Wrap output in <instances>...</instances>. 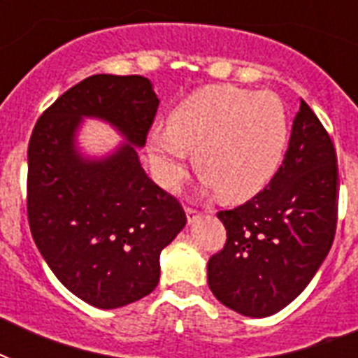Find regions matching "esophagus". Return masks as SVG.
Segmentation results:
<instances>
[{"label":"esophagus","instance_id":"esophagus-1","mask_svg":"<svg viewBox=\"0 0 358 358\" xmlns=\"http://www.w3.org/2000/svg\"><path fill=\"white\" fill-rule=\"evenodd\" d=\"M185 215H187V223H195L196 219L201 217V212L195 208H185Z\"/></svg>","mask_w":358,"mask_h":358}]
</instances>
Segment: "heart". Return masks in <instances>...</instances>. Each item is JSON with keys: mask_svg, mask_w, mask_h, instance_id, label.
<instances>
[{"mask_svg": "<svg viewBox=\"0 0 358 358\" xmlns=\"http://www.w3.org/2000/svg\"><path fill=\"white\" fill-rule=\"evenodd\" d=\"M288 137V113L275 92L213 85L182 100L167 129H152L148 156L157 182L173 189L184 176L187 152H195L202 189L217 191L224 202H243L277 174Z\"/></svg>", "mask_w": 358, "mask_h": 358, "instance_id": "obj_1", "label": "heart"}]
</instances>
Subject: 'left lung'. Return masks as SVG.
Here are the masks:
<instances>
[{"label": "left lung", "instance_id": "8db88e82", "mask_svg": "<svg viewBox=\"0 0 358 358\" xmlns=\"http://www.w3.org/2000/svg\"><path fill=\"white\" fill-rule=\"evenodd\" d=\"M217 217L227 243L208 262V284L224 306L266 317L308 286L336 232L338 165L327 129L305 100L271 182Z\"/></svg>", "mask_w": 358, "mask_h": 358}]
</instances>
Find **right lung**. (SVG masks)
Masks as SVG:
<instances>
[{
  "label": "right lung",
  "mask_w": 358,
  "mask_h": 358,
  "mask_svg": "<svg viewBox=\"0 0 358 358\" xmlns=\"http://www.w3.org/2000/svg\"><path fill=\"white\" fill-rule=\"evenodd\" d=\"M157 106L143 76L96 74L61 94L31 134V234L64 288L96 308H119L150 294L159 282L162 250L187 221L137 156ZM83 116L109 122L127 143L106 158L81 157L75 134Z\"/></svg>",
  "instance_id": "1"
}]
</instances>
